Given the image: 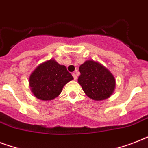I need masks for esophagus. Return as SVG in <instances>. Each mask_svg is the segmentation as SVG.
Wrapping results in <instances>:
<instances>
[{
    "label": "esophagus",
    "mask_w": 148,
    "mask_h": 148,
    "mask_svg": "<svg viewBox=\"0 0 148 148\" xmlns=\"http://www.w3.org/2000/svg\"><path fill=\"white\" fill-rule=\"evenodd\" d=\"M72 75H73V77H74V80L76 81V80H77V75H76V74H75V73H73V74H72Z\"/></svg>",
    "instance_id": "obj_1"
}]
</instances>
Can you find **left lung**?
Instances as JSON below:
<instances>
[{"label":"left lung","mask_w":148,"mask_h":148,"mask_svg":"<svg viewBox=\"0 0 148 148\" xmlns=\"http://www.w3.org/2000/svg\"><path fill=\"white\" fill-rule=\"evenodd\" d=\"M78 83L86 95L94 101H103L114 91L116 81L108 68L93 60H86L79 67Z\"/></svg>","instance_id":"left-lung-1"}]
</instances>
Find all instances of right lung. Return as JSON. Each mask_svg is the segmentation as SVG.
<instances>
[{
	"mask_svg": "<svg viewBox=\"0 0 148 148\" xmlns=\"http://www.w3.org/2000/svg\"><path fill=\"white\" fill-rule=\"evenodd\" d=\"M73 79L64 65L51 59L40 64L34 70L29 77V85L37 98L47 101L59 96L64 86Z\"/></svg>",
	"mask_w": 148,
	"mask_h": 148,
	"instance_id": "1",
	"label": "right lung"
}]
</instances>
